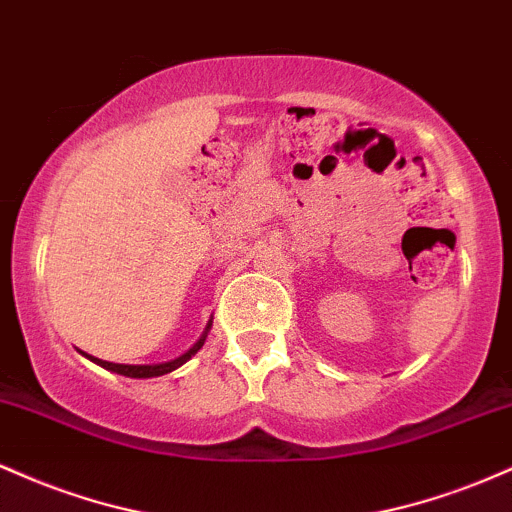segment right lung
I'll use <instances>...</instances> for the list:
<instances>
[{
	"instance_id": "obj_1",
	"label": "right lung",
	"mask_w": 512,
	"mask_h": 512,
	"mask_svg": "<svg viewBox=\"0 0 512 512\" xmlns=\"http://www.w3.org/2000/svg\"><path fill=\"white\" fill-rule=\"evenodd\" d=\"M214 320V317H211ZM211 320L207 322V327H204L202 337L197 339L195 344L190 346V349L185 351V354H180L178 358H170V361H163V363H144V366H132V363H113V361H103V358H96V356H88V361L98 363V366L110 370V373H117V375H125V378H158V375H166V373H173L175 368H180L182 363L190 361L192 356L197 354L199 349H202L204 342H207V334L211 330Z\"/></svg>"
}]
</instances>
